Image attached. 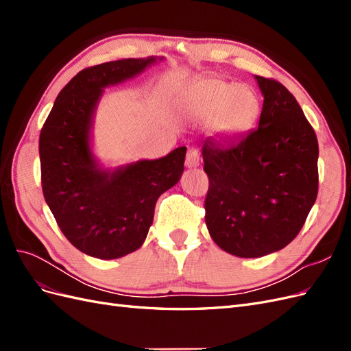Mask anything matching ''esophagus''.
<instances>
[{
    "label": "esophagus",
    "instance_id": "1",
    "mask_svg": "<svg viewBox=\"0 0 351 351\" xmlns=\"http://www.w3.org/2000/svg\"><path fill=\"white\" fill-rule=\"evenodd\" d=\"M199 162H200V158H199V151L196 149V147H190V149L187 151V155H186V167L187 168H196L199 167Z\"/></svg>",
    "mask_w": 351,
    "mask_h": 351
}]
</instances>
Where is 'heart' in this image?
I'll list each match as a JSON object with an SVG mask.
<instances>
[{"label": "heart", "mask_w": 351, "mask_h": 351, "mask_svg": "<svg viewBox=\"0 0 351 351\" xmlns=\"http://www.w3.org/2000/svg\"><path fill=\"white\" fill-rule=\"evenodd\" d=\"M180 105L197 119H215L217 129L228 136L249 130L259 112L258 99L249 88L215 79L187 88L180 97Z\"/></svg>", "instance_id": "heart-1"}]
</instances>
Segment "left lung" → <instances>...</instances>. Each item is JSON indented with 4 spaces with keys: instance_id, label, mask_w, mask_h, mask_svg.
I'll use <instances>...</instances> for the list:
<instances>
[{
    "instance_id": "1",
    "label": "left lung",
    "mask_w": 351,
    "mask_h": 351,
    "mask_svg": "<svg viewBox=\"0 0 351 351\" xmlns=\"http://www.w3.org/2000/svg\"><path fill=\"white\" fill-rule=\"evenodd\" d=\"M254 79L263 95L258 129L228 145L202 146L206 227L222 250L239 258H261L291 243L317 196L315 130L289 89Z\"/></svg>"
}]
</instances>
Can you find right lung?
I'll return each instance as SVG.
<instances>
[{
  "instance_id": "right-lung-1",
  "label": "right lung",
  "mask_w": 351,
  "mask_h": 351,
  "mask_svg": "<svg viewBox=\"0 0 351 351\" xmlns=\"http://www.w3.org/2000/svg\"><path fill=\"white\" fill-rule=\"evenodd\" d=\"M154 62L156 57L127 58L82 70L58 93L40 130L45 202L66 239L93 258L117 259L139 249L158 197L184 171L186 146L114 169L102 168L90 147L104 88L137 76Z\"/></svg>"
}]
</instances>
